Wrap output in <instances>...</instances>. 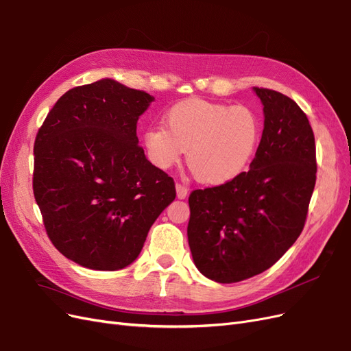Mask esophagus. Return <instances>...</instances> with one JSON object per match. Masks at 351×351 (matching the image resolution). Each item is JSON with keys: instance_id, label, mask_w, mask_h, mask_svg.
I'll list each match as a JSON object with an SVG mask.
<instances>
[{"instance_id": "1", "label": "esophagus", "mask_w": 351, "mask_h": 351, "mask_svg": "<svg viewBox=\"0 0 351 351\" xmlns=\"http://www.w3.org/2000/svg\"><path fill=\"white\" fill-rule=\"evenodd\" d=\"M176 191H177V197H178V199H186V197H187L189 190H187L186 186L177 183V184H176Z\"/></svg>"}]
</instances>
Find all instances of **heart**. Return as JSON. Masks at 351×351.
Instances as JSON below:
<instances>
[{
  "label": "heart",
  "mask_w": 351,
  "mask_h": 351,
  "mask_svg": "<svg viewBox=\"0 0 351 351\" xmlns=\"http://www.w3.org/2000/svg\"><path fill=\"white\" fill-rule=\"evenodd\" d=\"M164 127L143 134L148 160L160 170H170L187 151L193 174L212 186L243 174L261 139L260 120L251 108L203 100L173 106L164 116Z\"/></svg>",
  "instance_id": "obj_1"
}]
</instances>
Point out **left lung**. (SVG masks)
Listing matches in <instances>:
<instances>
[{
  "mask_svg": "<svg viewBox=\"0 0 351 351\" xmlns=\"http://www.w3.org/2000/svg\"><path fill=\"white\" fill-rule=\"evenodd\" d=\"M252 91L263 104L264 129L250 170L189 197L193 261L217 283L270 269L304 229L315 187V138L306 114L282 93Z\"/></svg>",
  "mask_w": 351,
  "mask_h": 351,
  "instance_id": "left-lung-1",
  "label": "left lung"
}]
</instances>
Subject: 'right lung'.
I'll return each instance as SVG.
<instances>
[{
    "label": "right lung",
    "mask_w": 351,
    "mask_h": 351,
    "mask_svg": "<svg viewBox=\"0 0 351 351\" xmlns=\"http://www.w3.org/2000/svg\"><path fill=\"white\" fill-rule=\"evenodd\" d=\"M154 101L112 78L66 91L34 141V199L56 250L91 270L128 267L176 199L174 180L138 145Z\"/></svg>",
    "instance_id": "right-lung-1"
}]
</instances>
